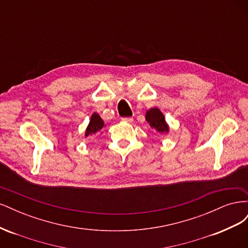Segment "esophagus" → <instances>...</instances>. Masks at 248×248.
<instances>
[{
  "mask_svg": "<svg viewBox=\"0 0 248 248\" xmlns=\"http://www.w3.org/2000/svg\"><path fill=\"white\" fill-rule=\"evenodd\" d=\"M123 122H125V123H132L133 122V119L131 118V117H128V118H122L121 119Z\"/></svg>",
  "mask_w": 248,
  "mask_h": 248,
  "instance_id": "34e87169",
  "label": "esophagus"
}]
</instances>
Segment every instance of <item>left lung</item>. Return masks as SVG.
<instances>
[{"mask_svg":"<svg viewBox=\"0 0 248 248\" xmlns=\"http://www.w3.org/2000/svg\"><path fill=\"white\" fill-rule=\"evenodd\" d=\"M145 120L150 128L155 130L158 136L170 133V125L166 121V117L158 108H151L146 111Z\"/></svg>","mask_w":248,"mask_h":248,"instance_id":"left-lung-1","label":"left lung"}]
</instances>
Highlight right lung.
<instances>
[{
	"label": "right lung",
	"instance_id": "add662e5",
	"mask_svg": "<svg viewBox=\"0 0 248 248\" xmlns=\"http://www.w3.org/2000/svg\"><path fill=\"white\" fill-rule=\"evenodd\" d=\"M107 124L104 123L101 117L97 114V112H93L91 118H90V122L87 126V128L85 130V138L88 137H93L96 136V134H102L103 133V128H106Z\"/></svg>",
	"mask_w": 248,
	"mask_h": 248
}]
</instances>
